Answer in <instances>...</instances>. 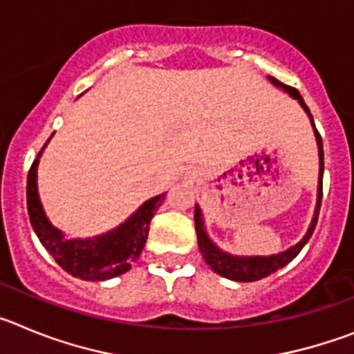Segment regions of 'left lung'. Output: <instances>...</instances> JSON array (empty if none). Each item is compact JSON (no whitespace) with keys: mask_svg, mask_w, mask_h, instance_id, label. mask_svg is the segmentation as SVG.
Returning <instances> with one entry per match:
<instances>
[{"mask_svg":"<svg viewBox=\"0 0 354 354\" xmlns=\"http://www.w3.org/2000/svg\"><path fill=\"white\" fill-rule=\"evenodd\" d=\"M268 80L277 86V88H282L283 92L289 93L292 99L299 102V106L303 108L308 118H310L312 129L315 134V142H317L319 149V180H317V202H315V211L314 218H312L310 225H308V230L305 232V236L292 245L290 248L283 250L280 253H273V255H234V253H228L225 250H221L220 246L216 245L214 241L209 237L207 230H205V220L204 214H202V209L198 207V204L195 205V230H196V239H198V248L202 257L205 259V262L209 264L214 273L221 274V277L228 278V280H234V282H255V280H261V278L270 277L271 273L278 271L280 268L289 264L296 255L303 250V246L308 243V239L314 234V228L317 225V216L319 209H321V198H323V174H324V152H323V140H321V134L317 133L314 124V118H312L310 109L305 104L303 97L299 95V92L292 86H286L274 77L268 76Z\"/></svg>","mask_w":354,"mask_h":354,"instance_id":"left-lung-1","label":"left lung"}]
</instances>
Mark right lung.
<instances>
[{"mask_svg": "<svg viewBox=\"0 0 354 354\" xmlns=\"http://www.w3.org/2000/svg\"><path fill=\"white\" fill-rule=\"evenodd\" d=\"M49 140L42 147L31 165L30 174H28V214H30L31 227L35 230L37 237L40 239L44 248L51 253L53 259L72 277L88 280V282H102V280H109V278L127 273L145 246L150 220L154 218L159 205L165 202L167 193L147 200L145 204L140 205L124 223H120L109 232L95 237H84V239L67 237L46 216L39 196V187H37V170H39L40 156H42L44 149L48 147Z\"/></svg>", "mask_w": 354, "mask_h": 354, "instance_id": "obj_1", "label": "right lung"}]
</instances>
